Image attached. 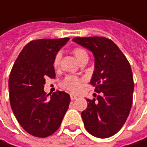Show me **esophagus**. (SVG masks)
Instances as JSON below:
<instances>
[{
    "label": "esophagus",
    "mask_w": 147,
    "mask_h": 147,
    "mask_svg": "<svg viewBox=\"0 0 147 147\" xmlns=\"http://www.w3.org/2000/svg\"><path fill=\"white\" fill-rule=\"evenodd\" d=\"M70 98H71L72 100H75V99H77V97H76L75 95H74V94H71V95H70Z\"/></svg>",
    "instance_id": "obj_1"
}]
</instances>
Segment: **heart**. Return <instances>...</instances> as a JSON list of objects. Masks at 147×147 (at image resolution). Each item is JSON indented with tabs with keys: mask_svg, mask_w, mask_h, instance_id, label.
Masks as SVG:
<instances>
[{
	"mask_svg": "<svg viewBox=\"0 0 147 147\" xmlns=\"http://www.w3.org/2000/svg\"><path fill=\"white\" fill-rule=\"evenodd\" d=\"M73 53L75 55L76 59L80 63L82 61H88V59H89L88 52L82 47H75L73 49ZM61 59V54H56L55 56L54 57L53 66L55 68H58L60 67ZM62 87L71 92H78L82 88V79L76 77V76H73V75L67 76L62 82Z\"/></svg>",
	"mask_w": 147,
	"mask_h": 147,
	"instance_id": "heart-1",
	"label": "heart"
}]
</instances>
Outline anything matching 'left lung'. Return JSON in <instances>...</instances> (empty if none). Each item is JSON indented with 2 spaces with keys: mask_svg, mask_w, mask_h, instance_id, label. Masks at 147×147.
I'll return each mask as SVG.
<instances>
[{
  "mask_svg": "<svg viewBox=\"0 0 147 147\" xmlns=\"http://www.w3.org/2000/svg\"><path fill=\"white\" fill-rule=\"evenodd\" d=\"M73 41L94 55L91 84L100 93L97 98L86 99L87 108L81 113L85 127L95 137L109 138L122 127L132 107L134 84L130 64L106 37H74Z\"/></svg>",
  "mask_w": 147,
  "mask_h": 147,
  "instance_id": "obj_1",
  "label": "left lung"
}]
</instances>
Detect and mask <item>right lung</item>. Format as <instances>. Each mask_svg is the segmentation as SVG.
<instances>
[{
  "label": "right lung",
  "mask_w": 147,
  "mask_h": 147,
  "mask_svg": "<svg viewBox=\"0 0 147 147\" xmlns=\"http://www.w3.org/2000/svg\"><path fill=\"white\" fill-rule=\"evenodd\" d=\"M69 40L38 39L27 43L16 59L10 73L9 98L20 126L30 134L45 138L61 126L68 109L70 96L57 91L50 98L43 91L45 79L55 77L53 60Z\"/></svg>",
  "instance_id": "obj_1"
}]
</instances>
